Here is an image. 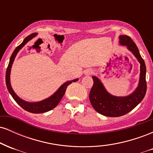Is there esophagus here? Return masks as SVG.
<instances>
[{
  "mask_svg": "<svg viewBox=\"0 0 153 153\" xmlns=\"http://www.w3.org/2000/svg\"><path fill=\"white\" fill-rule=\"evenodd\" d=\"M94 73V71L91 69H86L85 71H84V74L85 75H91Z\"/></svg>",
  "mask_w": 153,
  "mask_h": 153,
  "instance_id": "1",
  "label": "esophagus"
}]
</instances>
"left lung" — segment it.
Instances as JSON below:
<instances>
[{
  "label": "left lung",
  "instance_id": "left-lung-1",
  "mask_svg": "<svg viewBox=\"0 0 153 153\" xmlns=\"http://www.w3.org/2000/svg\"><path fill=\"white\" fill-rule=\"evenodd\" d=\"M119 44L125 45L140 63V75L138 86L132 94L124 97L112 96L107 92L97 77L93 76L94 85L90 91L89 99L98 113L110 117H118L129 113L143 101L147 91L146 66L140 52L131 37L127 35L119 36Z\"/></svg>",
  "mask_w": 153,
  "mask_h": 153
}]
</instances>
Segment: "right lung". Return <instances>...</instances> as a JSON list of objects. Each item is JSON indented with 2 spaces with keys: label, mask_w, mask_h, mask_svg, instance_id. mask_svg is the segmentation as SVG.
<instances>
[{
  "label": "right lung",
  "mask_w": 153,
  "mask_h": 153,
  "mask_svg": "<svg viewBox=\"0 0 153 153\" xmlns=\"http://www.w3.org/2000/svg\"><path fill=\"white\" fill-rule=\"evenodd\" d=\"M36 36V33H34V34H31L29 35V36H26V37L24 39L23 42L20 45H19V46L15 49L14 51H13L11 56H10L9 63H8V68H7L6 70V82L8 92L10 93V94L11 95L13 99L15 100L16 102L18 103L19 106L24 108V110L27 111L29 112H31V113L40 114L49 111L53 109L54 107L57 106V105L59 103V101H61L63 96H64L65 93L66 91L67 87H68L70 84H71L73 82H76L77 80H78V79H75V80H71V81H67L66 82H65L64 84H62V85L59 87L58 90L56 91L52 96H51L50 97L47 98L46 99L43 100V101H39V102H27V101H25L23 99H20V98L15 94L13 88H11L10 82V74L12 65H13V61H14L16 56L17 53L19 52V50H20L28 42L30 41L31 39H32L35 37Z\"/></svg>",
  "instance_id": "right-lung-1"
}]
</instances>
